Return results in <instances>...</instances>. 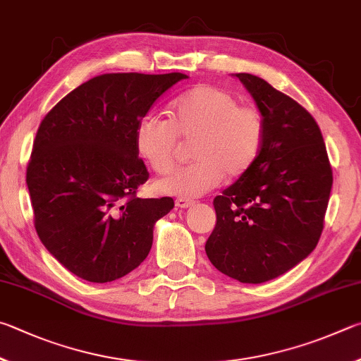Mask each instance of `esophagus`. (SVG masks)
Returning a JSON list of instances; mask_svg holds the SVG:
<instances>
[{
  "label": "esophagus",
  "mask_w": 361,
  "mask_h": 361,
  "mask_svg": "<svg viewBox=\"0 0 361 361\" xmlns=\"http://www.w3.org/2000/svg\"><path fill=\"white\" fill-rule=\"evenodd\" d=\"M195 201L193 200H188V198H177L176 200V206L180 207V209H185V207H190L193 206Z\"/></svg>",
  "instance_id": "esophagus-1"
}]
</instances>
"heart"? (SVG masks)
Wrapping results in <instances>:
<instances>
[{
  "label": "heart",
  "mask_w": 361,
  "mask_h": 361,
  "mask_svg": "<svg viewBox=\"0 0 361 361\" xmlns=\"http://www.w3.org/2000/svg\"><path fill=\"white\" fill-rule=\"evenodd\" d=\"M179 137L190 141L195 160L154 182L160 195L195 198L220 182L249 173L262 154L264 118L252 104H239L236 94L222 87L201 84L171 104V117L145 114L137 120L135 144L137 154L158 174L174 166Z\"/></svg>",
  "instance_id": "heart-1"
}]
</instances>
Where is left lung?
Wrapping results in <instances>:
<instances>
[{
    "label": "left lung",
    "instance_id": "8db88e82",
    "mask_svg": "<svg viewBox=\"0 0 361 361\" xmlns=\"http://www.w3.org/2000/svg\"><path fill=\"white\" fill-rule=\"evenodd\" d=\"M264 118L262 154L214 198L217 224L206 254L220 273L262 283L287 273L317 245L333 171L317 122L254 74H235Z\"/></svg>",
    "mask_w": 361,
    "mask_h": 361
}]
</instances>
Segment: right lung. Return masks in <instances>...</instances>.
I'll return each mask as SVG.
<instances>
[{
    "mask_svg": "<svg viewBox=\"0 0 361 361\" xmlns=\"http://www.w3.org/2000/svg\"><path fill=\"white\" fill-rule=\"evenodd\" d=\"M188 75H97L59 101L37 128L27 168L35 228L63 267L112 282L149 255L154 225L174 201L137 198L149 179L135 144L137 120Z\"/></svg>",
    "mask_w": 361,
    "mask_h": 361,
    "instance_id": "1",
    "label": "right lung"
}]
</instances>
